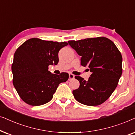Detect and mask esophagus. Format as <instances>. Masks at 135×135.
Returning <instances> with one entry per match:
<instances>
[{
	"instance_id": "esophagus-1",
	"label": "esophagus",
	"mask_w": 135,
	"mask_h": 135,
	"mask_svg": "<svg viewBox=\"0 0 135 135\" xmlns=\"http://www.w3.org/2000/svg\"><path fill=\"white\" fill-rule=\"evenodd\" d=\"M75 78V75H73L72 73H70L69 74V80L70 81L71 80H73V79H74Z\"/></svg>"
}]
</instances>
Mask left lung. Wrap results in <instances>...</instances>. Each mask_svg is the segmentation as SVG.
Masks as SVG:
<instances>
[{
  "label": "left lung",
  "mask_w": 135,
  "mask_h": 135,
  "mask_svg": "<svg viewBox=\"0 0 135 135\" xmlns=\"http://www.w3.org/2000/svg\"><path fill=\"white\" fill-rule=\"evenodd\" d=\"M68 42L81 57V65L88 66L91 72L88 81L75 76L80 82V87L73 91L75 99L89 106L104 103L115 89L122 74V57L119 50L105 37Z\"/></svg>",
  "instance_id": "left-lung-1"
}]
</instances>
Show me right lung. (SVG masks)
Returning <instances> with one entry per match:
<instances>
[{"mask_svg": "<svg viewBox=\"0 0 135 135\" xmlns=\"http://www.w3.org/2000/svg\"><path fill=\"white\" fill-rule=\"evenodd\" d=\"M66 42H54L31 38L16 50L12 65L13 84L19 96L33 106L47 103L59 84L66 82L69 73L55 75L48 70L59 62L58 54Z\"/></svg>", "mask_w": 135, "mask_h": 135, "instance_id": "add662e5", "label": "right lung"}]
</instances>
